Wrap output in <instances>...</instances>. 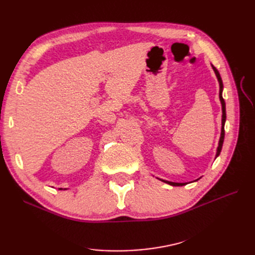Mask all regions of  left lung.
Segmentation results:
<instances>
[{"label":"left lung","mask_w":255,"mask_h":255,"mask_svg":"<svg viewBox=\"0 0 255 255\" xmlns=\"http://www.w3.org/2000/svg\"><path fill=\"white\" fill-rule=\"evenodd\" d=\"M212 68L213 70L216 74V76H217V80H218V83H219V99H220V103H221V107H222V118H221V133H220V138H219V142H218V146H217V152H216V157L219 156V154L221 152V149H222V144H223V140H225V123H226V119H227V114H226V102L225 100H223L222 98V90H223V83H222V80H221V76L218 72L217 69H216L213 65H212ZM158 180H160L161 182H165L169 185H172V186H183V185H186L187 183H175V182H170V181H166V180H161L159 179V177H157ZM199 179H197L196 181H198Z\"/></svg>","instance_id":"left-lung-1"}]
</instances>
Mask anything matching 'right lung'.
Instances as JSON below:
<instances>
[{
  "mask_svg": "<svg viewBox=\"0 0 255 255\" xmlns=\"http://www.w3.org/2000/svg\"><path fill=\"white\" fill-rule=\"evenodd\" d=\"M59 189H61V188H59Z\"/></svg>",
  "mask_w": 255,
  "mask_h": 255,
  "instance_id": "add662e5",
  "label": "right lung"
}]
</instances>
